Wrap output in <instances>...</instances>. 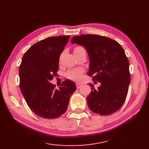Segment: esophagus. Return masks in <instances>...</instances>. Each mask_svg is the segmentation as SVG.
Here are the masks:
<instances>
[{
	"label": "esophagus",
	"instance_id": "34e87169",
	"mask_svg": "<svg viewBox=\"0 0 149 149\" xmlns=\"http://www.w3.org/2000/svg\"><path fill=\"white\" fill-rule=\"evenodd\" d=\"M76 86H77V89H79V88H81V87L82 86V84L80 83H76Z\"/></svg>",
	"mask_w": 149,
	"mask_h": 149
}]
</instances>
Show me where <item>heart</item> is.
Listing matches in <instances>:
<instances>
[{"label": "heart", "instance_id": "obj_1", "mask_svg": "<svg viewBox=\"0 0 149 149\" xmlns=\"http://www.w3.org/2000/svg\"><path fill=\"white\" fill-rule=\"evenodd\" d=\"M84 48L81 47H75L74 49V51H78L80 50V49H83ZM84 69L83 68L81 67H78V68H74L72 70H68L67 73H66V77L71 80H74V81H78L82 77V74L84 73Z\"/></svg>", "mask_w": 149, "mask_h": 149}]
</instances>
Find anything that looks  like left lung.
Masks as SVG:
<instances>
[{
	"instance_id": "left-lung-1",
	"label": "left lung",
	"mask_w": 149,
	"mask_h": 149,
	"mask_svg": "<svg viewBox=\"0 0 149 149\" xmlns=\"http://www.w3.org/2000/svg\"><path fill=\"white\" fill-rule=\"evenodd\" d=\"M72 43L83 46L90 60L88 75L101 82L94 85L87 97V104L93 112L108 115L119 109L127 96L130 74L129 62L123 48L111 38L96 35H84L72 38Z\"/></svg>"
}]
</instances>
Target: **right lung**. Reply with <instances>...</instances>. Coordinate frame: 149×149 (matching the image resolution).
Instances as JSON below:
<instances>
[{
    "label": "right lung",
    "mask_w": 149,
    "mask_h": 149,
    "mask_svg": "<svg viewBox=\"0 0 149 149\" xmlns=\"http://www.w3.org/2000/svg\"><path fill=\"white\" fill-rule=\"evenodd\" d=\"M69 36H53L38 41L22 57L19 67L20 89L29 108L36 115L53 119L62 115L77 87L66 80L58 89L50 83L57 75L60 54Z\"/></svg>",
    "instance_id": "add662e5"
}]
</instances>
